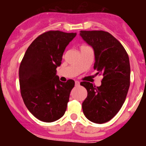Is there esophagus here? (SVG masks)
Segmentation results:
<instances>
[{
  "mask_svg": "<svg viewBox=\"0 0 146 146\" xmlns=\"http://www.w3.org/2000/svg\"><path fill=\"white\" fill-rule=\"evenodd\" d=\"M75 84H76V86H78V85H80V82L78 81V80H76V81H75Z\"/></svg>",
  "mask_w": 146,
  "mask_h": 146,
  "instance_id": "1",
  "label": "esophagus"
}]
</instances>
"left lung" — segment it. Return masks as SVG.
<instances>
[{
	"label": "left lung",
	"mask_w": 146,
	"mask_h": 146,
	"mask_svg": "<svg viewBox=\"0 0 146 146\" xmlns=\"http://www.w3.org/2000/svg\"><path fill=\"white\" fill-rule=\"evenodd\" d=\"M80 36L92 47L97 74L102 75L100 87L89 82L80 85L88 91L82 102L86 118L96 123L111 120L121 108L130 86V63L126 50L111 34L102 30L80 31Z\"/></svg>",
	"instance_id": "left-lung-1"
}]
</instances>
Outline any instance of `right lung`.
Returning <instances> with one entry per match:
<instances>
[{
    "instance_id": "add662e5",
    "label": "right lung",
    "mask_w": 146,
    "mask_h": 146,
    "mask_svg": "<svg viewBox=\"0 0 146 146\" xmlns=\"http://www.w3.org/2000/svg\"><path fill=\"white\" fill-rule=\"evenodd\" d=\"M76 33L48 31L36 37L28 47L19 68L20 92L25 104L39 120L53 122L65 114L73 80H59L56 68Z\"/></svg>"
}]
</instances>
